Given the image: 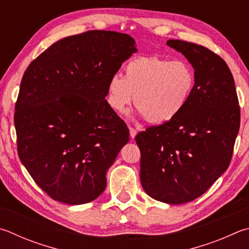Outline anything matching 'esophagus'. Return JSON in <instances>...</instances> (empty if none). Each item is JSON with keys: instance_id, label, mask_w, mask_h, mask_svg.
I'll return each instance as SVG.
<instances>
[{"instance_id": "obj_1", "label": "esophagus", "mask_w": 249, "mask_h": 249, "mask_svg": "<svg viewBox=\"0 0 249 249\" xmlns=\"http://www.w3.org/2000/svg\"><path fill=\"white\" fill-rule=\"evenodd\" d=\"M129 135H130V137H132V138H135V137H136V135H137V130L134 129L133 127H129Z\"/></svg>"}]
</instances>
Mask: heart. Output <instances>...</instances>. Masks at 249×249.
<instances>
[{"instance_id":"heart-1","label":"heart","mask_w":249,"mask_h":249,"mask_svg":"<svg viewBox=\"0 0 249 249\" xmlns=\"http://www.w3.org/2000/svg\"><path fill=\"white\" fill-rule=\"evenodd\" d=\"M195 85V70L187 61L138 56L125 65L124 77L111 76L107 100L113 110L122 113L135 99L139 117H147L151 124H164L182 112Z\"/></svg>"}]
</instances>
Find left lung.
I'll return each instance as SVG.
<instances>
[{"label":"left lung","instance_id":"obj_1","mask_svg":"<svg viewBox=\"0 0 249 249\" xmlns=\"http://www.w3.org/2000/svg\"><path fill=\"white\" fill-rule=\"evenodd\" d=\"M195 70L187 105L172 121L137 134L140 182L158 201L179 205L201 196L229 168L241 111L229 66L198 44L168 40Z\"/></svg>","mask_w":249,"mask_h":249}]
</instances>
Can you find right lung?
<instances>
[{"label":"right lung","instance_id":"add662e5","mask_svg":"<svg viewBox=\"0 0 249 249\" xmlns=\"http://www.w3.org/2000/svg\"><path fill=\"white\" fill-rule=\"evenodd\" d=\"M136 52L129 35L91 30L58 40L26 70L14 116L18 156L54 200L83 205L105 192L129 140L106 100L107 83Z\"/></svg>","mask_w":249,"mask_h":249}]
</instances>
